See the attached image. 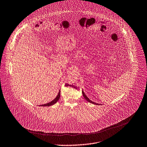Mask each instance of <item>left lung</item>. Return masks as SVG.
<instances>
[{"label":"left lung","instance_id":"1","mask_svg":"<svg viewBox=\"0 0 147 147\" xmlns=\"http://www.w3.org/2000/svg\"><path fill=\"white\" fill-rule=\"evenodd\" d=\"M82 93H83V96H84V98L88 101V102H89L90 103H93V104H95V105H99V104H98V103H94V102H92V101H91V100H90L89 99H88V98H87V96L85 95V94H84V92H83V91H82Z\"/></svg>","mask_w":147,"mask_h":147}]
</instances>
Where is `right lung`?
Returning <instances> with one entry per match:
<instances>
[{"label": "right lung", "instance_id": "1", "mask_svg": "<svg viewBox=\"0 0 147 147\" xmlns=\"http://www.w3.org/2000/svg\"><path fill=\"white\" fill-rule=\"evenodd\" d=\"M60 91L59 92V94H58V95H57L56 98H55V99H54L53 100H52L51 102H49V103H47V104L41 105H40V106H51V105H53L55 104V103L59 100V99H60Z\"/></svg>", "mask_w": 147, "mask_h": 147}]
</instances>
